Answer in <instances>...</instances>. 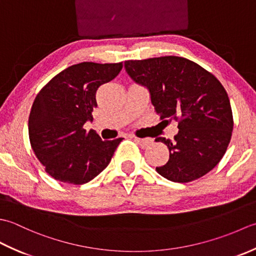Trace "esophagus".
I'll use <instances>...</instances> for the list:
<instances>
[{"label":"esophagus","mask_w":256,"mask_h":256,"mask_svg":"<svg viewBox=\"0 0 256 256\" xmlns=\"http://www.w3.org/2000/svg\"><path fill=\"white\" fill-rule=\"evenodd\" d=\"M134 139V142H137L140 146L142 147H148L151 144H152V139L151 138H139V137H132Z\"/></svg>","instance_id":"1"}]
</instances>
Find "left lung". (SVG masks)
Returning <instances> with one entry per match:
<instances>
[{"label":"left lung","instance_id":"obj_1","mask_svg":"<svg viewBox=\"0 0 256 256\" xmlns=\"http://www.w3.org/2000/svg\"><path fill=\"white\" fill-rule=\"evenodd\" d=\"M124 67L134 82L150 90L160 119L178 122L179 132L174 140L156 139L170 152L168 162L156 168L158 174L186 184L214 168L226 154L233 130L230 99L218 78L178 56L130 60Z\"/></svg>","mask_w":256,"mask_h":256}]
</instances>
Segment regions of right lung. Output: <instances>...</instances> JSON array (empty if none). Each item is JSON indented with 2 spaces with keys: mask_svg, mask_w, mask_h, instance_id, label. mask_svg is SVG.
Here are the masks:
<instances>
[{
  "mask_svg": "<svg viewBox=\"0 0 256 256\" xmlns=\"http://www.w3.org/2000/svg\"><path fill=\"white\" fill-rule=\"evenodd\" d=\"M122 62H82L54 76L36 95L28 117L33 152L55 180L84 184L110 162L122 138L102 142L84 128L97 107L99 86L112 80Z\"/></svg>",
  "mask_w": 256,
  "mask_h": 256,
  "instance_id": "obj_1",
  "label": "right lung"
}]
</instances>
